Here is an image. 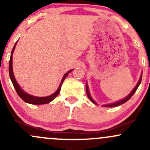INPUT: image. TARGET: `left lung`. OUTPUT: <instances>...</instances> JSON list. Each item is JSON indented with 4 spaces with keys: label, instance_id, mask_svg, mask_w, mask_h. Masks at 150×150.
<instances>
[{
    "label": "left lung",
    "instance_id": "obj_1",
    "mask_svg": "<svg viewBox=\"0 0 150 150\" xmlns=\"http://www.w3.org/2000/svg\"><path fill=\"white\" fill-rule=\"evenodd\" d=\"M142 75H141V77H140V79H139V82L137 83V86H135V88H134L133 89L132 91H131V93H130L129 94H128V96H126V97H125V98H124V99H122V100H120V101H118V102H115V103H112V104H106V105H103L104 107H117V106L120 105V104H124V103H125V102H126L127 101H128V100H129V99H131V96H132L133 95H134V93H135V92H136V91L137 90V88H138L139 86L140 83H141V81H142ZM86 93H87V96H88V99H90V100L91 101V102H93V104H97L96 103V102H94V100H93V99H92V98H91V95H90V93H89L88 87V84H87V83H86Z\"/></svg>",
    "mask_w": 150,
    "mask_h": 150
}]
</instances>
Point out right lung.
I'll use <instances>...</instances> for the list:
<instances>
[{
  "label": "right lung",
  "instance_id": "1",
  "mask_svg": "<svg viewBox=\"0 0 150 150\" xmlns=\"http://www.w3.org/2000/svg\"><path fill=\"white\" fill-rule=\"evenodd\" d=\"M16 43H15V45L13 46V49L11 51V57H10V60H9V65H8V72H9V76H10V79L12 83H13V87H14L15 90H16V93L17 94L19 95V97L22 99V100L25 101V102L29 104H47V103H49L51 102V101L54 100L56 97L57 96V95L59 94L60 91V89H61V86L62 83L64 82V79L67 76L68 74L72 70L68 71L67 73H65L63 76L62 80L61 83H60L58 89L57 90V91L54 92L53 94L50 95L48 96H44V97H38V96H32V95L29 94V93H26V92L24 91L22 88H20V86H19V84L17 83L16 82V79L14 78V75H13V67H12V56H13V51H14V48L16 47Z\"/></svg>",
  "mask_w": 150,
  "mask_h": 150
}]
</instances>
